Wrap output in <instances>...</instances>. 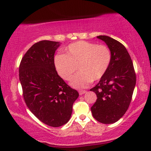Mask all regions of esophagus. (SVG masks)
<instances>
[{"label":"esophagus","instance_id":"esophagus-1","mask_svg":"<svg viewBox=\"0 0 151 151\" xmlns=\"http://www.w3.org/2000/svg\"><path fill=\"white\" fill-rule=\"evenodd\" d=\"M86 91L85 90H82V91H79V94L80 95V96H82V95H83L85 93Z\"/></svg>","mask_w":151,"mask_h":151}]
</instances>
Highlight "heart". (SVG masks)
Here are the masks:
<instances>
[{"label":"heart","mask_w":151,"mask_h":151,"mask_svg":"<svg viewBox=\"0 0 151 151\" xmlns=\"http://www.w3.org/2000/svg\"><path fill=\"white\" fill-rule=\"evenodd\" d=\"M65 54L54 58V65L59 76L70 80L78 69L79 72L72 78L71 85L74 88L87 87L92 81H98L109 69L112 53L106 45L78 41L65 49Z\"/></svg>","instance_id":"heart-1"}]
</instances>
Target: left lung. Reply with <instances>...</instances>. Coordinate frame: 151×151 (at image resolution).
<instances>
[{"label":"left lung","mask_w":151,"mask_h":151,"mask_svg":"<svg viewBox=\"0 0 151 151\" xmlns=\"http://www.w3.org/2000/svg\"><path fill=\"white\" fill-rule=\"evenodd\" d=\"M107 45L112 60L106 73L90 91L97 100L91 108L93 116L103 124L118 121L129 109L136 84V74L129 52L118 41L106 36H98Z\"/></svg>","instance_id":"1"}]
</instances>
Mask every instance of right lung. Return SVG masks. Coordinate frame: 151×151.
<instances>
[{
	"instance_id": "obj_1",
	"label": "right lung",
	"mask_w": 151,
	"mask_h": 151,
	"mask_svg": "<svg viewBox=\"0 0 151 151\" xmlns=\"http://www.w3.org/2000/svg\"><path fill=\"white\" fill-rule=\"evenodd\" d=\"M60 45L50 40L35 43L19 66V80L26 105L39 120L52 127L68 122L73 102L79 96L55 70L54 53Z\"/></svg>"
}]
</instances>
